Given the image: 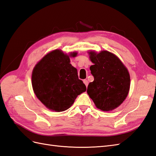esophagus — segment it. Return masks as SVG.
Masks as SVG:
<instances>
[{"mask_svg": "<svg viewBox=\"0 0 156 156\" xmlns=\"http://www.w3.org/2000/svg\"><path fill=\"white\" fill-rule=\"evenodd\" d=\"M83 82H84V84L86 86V87L88 86V81L87 80H83Z\"/></svg>", "mask_w": 156, "mask_h": 156, "instance_id": "34e87169", "label": "esophagus"}]
</instances>
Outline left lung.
<instances>
[{"label": "left lung", "mask_w": 156, "mask_h": 156, "mask_svg": "<svg viewBox=\"0 0 156 156\" xmlns=\"http://www.w3.org/2000/svg\"><path fill=\"white\" fill-rule=\"evenodd\" d=\"M88 53L94 63L90 69L94 80L88 84L87 93L98 109L113 110L128 94L130 86L128 70L115 54L106 50Z\"/></svg>", "instance_id": "obj_1"}]
</instances>
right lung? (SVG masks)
Instances as JSON below:
<instances>
[{
	"label": "right lung",
	"mask_w": 156,
	"mask_h": 156,
	"mask_svg": "<svg viewBox=\"0 0 156 156\" xmlns=\"http://www.w3.org/2000/svg\"><path fill=\"white\" fill-rule=\"evenodd\" d=\"M69 55L54 50L45 55L34 68L32 85L35 95L44 106L55 112L68 109L86 87L78 78L77 70L72 66Z\"/></svg>",
	"instance_id": "1"
}]
</instances>
